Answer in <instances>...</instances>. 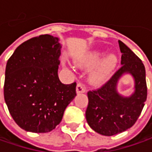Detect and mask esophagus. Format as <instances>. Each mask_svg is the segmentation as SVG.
Returning <instances> with one entry per match:
<instances>
[{"label":"esophagus","instance_id":"esophagus-1","mask_svg":"<svg viewBox=\"0 0 152 152\" xmlns=\"http://www.w3.org/2000/svg\"><path fill=\"white\" fill-rule=\"evenodd\" d=\"M76 93H83V92H86V89H85V87L83 86L82 84H81V83H78V84H77V86H76Z\"/></svg>","mask_w":152,"mask_h":152}]
</instances>
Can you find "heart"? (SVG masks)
Wrapping results in <instances>:
<instances>
[{
	"mask_svg": "<svg viewBox=\"0 0 152 152\" xmlns=\"http://www.w3.org/2000/svg\"><path fill=\"white\" fill-rule=\"evenodd\" d=\"M104 55L103 51H89L74 60L75 66L78 68L84 70L94 68L88 76V81L93 86H99L103 83L117 66L118 58L116 55L110 54L103 58Z\"/></svg>",
	"mask_w": 152,
	"mask_h": 152,
	"instance_id": "b5f03b06",
	"label": "heart"
}]
</instances>
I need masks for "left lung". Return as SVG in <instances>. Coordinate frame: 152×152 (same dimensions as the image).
Segmentation results:
<instances>
[{
	"label": "left lung",
	"mask_w": 152,
	"mask_h": 152,
	"mask_svg": "<svg viewBox=\"0 0 152 152\" xmlns=\"http://www.w3.org/2000/svg\"><path fill=\"white\" fill-rule=\"evenodd\" d=\"M122 53L121 68L105 85L97 91L87 92L86 118L97 133L111 136L132 127L138 119L147 97L145 69L137 55L118 40ZM129 75L133 78V92L124 96L118 91L119 80Z\"/></svg>",
	"instance_id": "8db88e82"
}]
</instances>
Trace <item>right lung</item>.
<instances>
[{
	"label": "right lung",
	"mask_w": 152,
	"mask_h": 152,
	"mask_svg": "<svg viewBox=\"0 0 152 152\" xmlns=\"http://www.w3.org/2000/svg\"><path fill=\"white\" fill-rule=\"evenodd\" d=\"M59 41L50 34L33 38L19 45L7 63L5 102L14 121L26 131L53 130L76 96V82L66 85L58 76Z\"/></svg>",
	"instance_id": "right-lung-1"
}]
</instances>
